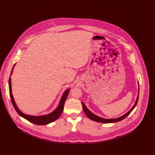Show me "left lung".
Masks as SVG:
<instances>
[{
    "instance_id": "left-lung-1",
    "label": "left lung",
    "mask_w": 155,
    "mask_h": 155,
    "mask_svg": "<svg viewBox=\"0 0 155 155\" xmlns=\"http://www.w3.org/2000/svg\"><path fill=\"white\" fill-rule=\"evenodd\" d=\"M139 88H138V95L137 97L136 98V101L135 102L134 105H133L131 108V109L129 110L128 112H127L126 114H124V115L120 117H118L116 118V119H104V118H102L100 117L98 115H96L95 114H93L91 111H90L88 108L86 107V105L83 104V102H81L82 104V106H83V109L84 110V112L85 113V114L87 115V117L90 119L92 120H94L95 122H100V123H104V124H108V123H115V122H119L123 119H124L125 118H126L127 116H128L130 113L132 111V110H134V108L136 107V105H137V103L138 101V98H139Z\"/></svg>"
}]
</instances>
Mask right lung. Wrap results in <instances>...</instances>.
Here are the masks:
<instances>
[{"instance_id":"add662e5","label":"right lung","mask_w":155,"mask_h":155,"mask_svg":"<svg viewBox=\"0 0 155 155\" xmlns=\"http://www.w3.org/2000/svg\"><path fill=\"white\" fill-rule=\"evenodd\" d=\"M15 65H16V64L14 65L13 68L12 69L11 76L12 75V71H13V69H14V66H15ZM9 87L10 97H11V99L12 104L14 108H15L17 113L20 116H21L22 117H23L24 119H26L29 122H30L33 123V124H36V125H47V124H48L51 122H52L58 119V118L61 116V114L63 112L65 101L66 100V99H67V97H68L69 93L70 91V90L68 89L64 92V93L62 96V97H61V99L60 100L59 104H58V107H57V108L54 110V111H53L52 112H51L50 114H48L47 115H40V116H33V115H27V114H25L23 113L17 107L16 102H15V101H14L13 95L12 94L11 78V77L9 78Z\"/></svg>"}]
</instances>
